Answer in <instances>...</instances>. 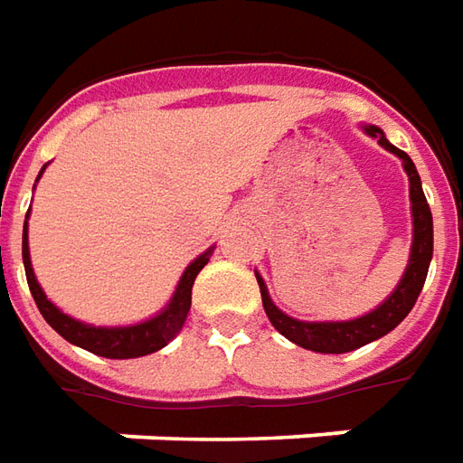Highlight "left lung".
<instances>
[{
  "mask_svg": "<svg viewBox=\"0 0 463 463\" xmlns=\"http://www.w3.org/2000/svg\"><path fill=\"white\" fill-rule=\"evenodd\" d=\"M364 131L373 139H377L380 146H385L388 152L403 159L405 172H408V179H411V205H413L411 260H408V269H405L398 288L375 311L364 314L360 319H350V322H298V319H291V317H286L284 311H279L273 307L271 297L266 291V284L260 281V276H256L266 317L271 319L273 326L286 339H291L294 345L304 347V350L324 352V354H342V352L357 350V347H363V345L373 342V339L385 337L388 332H392L398 324L403 322L405 317H408V311L416 307L418 294H420V288L426 284V276H429L430 256H433V218H430V207L426 203L423 187H420L416 165L411 162V156L403 149H395L385 139L383 128L364 126Z\"/></svg>",
  "mask_w": 463,
  "mask_h": 463,
  "instance_id": "1",
  "label": "left lung"
}]
</instances>
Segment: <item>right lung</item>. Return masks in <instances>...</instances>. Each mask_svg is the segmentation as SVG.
<instances>
[{
	"label": "right lung",
	"instance_id": "obj_1",
	"mask_svg": "<svg viewBox=\"0 0 463 463\" xmlns=\"http://www.w3.org/2000/svg\"><path fill=\"white\" fill-rule=\"evenodd\" d=\"M43 175V172H40ZM22 260H24V273H27V284L33 291L34 304L40 314L45 317V322L58 332L60 337L68 339L71 345H78L83 350L109 357V360H128V357H144L152 352L166 347L169 339H175L179 335V329L187 322V314L192 307V284L197 279V273L205 269V263L210 260V250L203 253L200 258H194L187 271L182 273L179 279L177 291L169 301L162 314H156L149 322L134 324V326H90V324L75 322L68 314L47 301L43 294V288L37 284L30 263V245H27V220H24V232H22Z\"/></svg>",
	"mask_w": 463,
	"mask_h": 463
}]
</instances>
